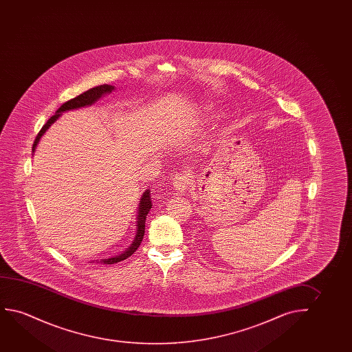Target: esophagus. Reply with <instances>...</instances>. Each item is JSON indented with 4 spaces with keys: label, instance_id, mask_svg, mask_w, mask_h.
<instances>
[{
    "label": "esophagus",
    "instance_id": "obj_1",
    "mask_svg": "<svg viewBox=\"0 0 352 352\" xmlns=\"http://www.w3.org/2000/svg\"><path fill=\"white\" fill-rule=\"evenodd\" d=\"M190 185V179L186 173H178L174 175L173 186L178 192H184L186 191Z\"/></svg>",
    "mask_w": 352,
    "mask_h": 352
}]
</instances>
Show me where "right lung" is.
I'll use <instances>...</instances> for the list:
<instances>
[{"mask_svg": "<svg viewBox=\"0 0 352 352\" xmlns=\"http://www.w3.org/2000/svg\"><path fill=\"white\" fill-rule=\"evenodd\" d=\"M113 90H114V87L108 85V84H103V85H98V87L89 89L87 91L82 92L79 96L74 97L72 100L65 102L63 106L58 108L56 113L44 124L43 127L39 131L38 135H37L36 140H34V145H32V151H34V149H36V146L38 144L39 140H41V137L43 135L44 132L48 130L49 126L56 121V119H58L61 113H63V111H72V109H77V108H82V107L91 106L92 103L96 102L102 95L109 94V92L113 91ZM151 204H153V203H151V199H150V191L149 190H146L144 195L142 196V199H140L138 219H137V220H138V221H137V226H138L137 228H138V230H137L135 241L132 243V245H131L130 248H129V250H126L124 254L116 256V257H111V258H106V260L100 261V262H97V263H101V265H114V263L121 262V261L126 260V258H129L130 256L133 255V252L140 248V243L143 241L145 232V219H146V215H148V212H149L150 209H151Z\"/></svg>", "mask_w": 352, "mask_h": 352, "instance_id": "obj_1", "label": "right lung"}]
</instances>
